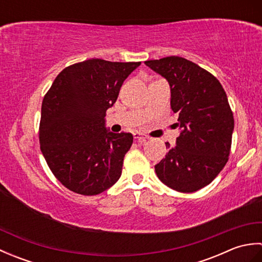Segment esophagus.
<instances>
[{"mask_svg": "<svg viewBox=\"0 0 262 262\" xmlns=\"http://www.w3.org/2000/svg\"><path fill=\"white\" fill-rule=\"evenodd\" d=\"M134 138H135L137 142H140V143H144V142L147 140L146 136H144L143 134H141V133H138V132L134 133Z\"/></svg>", "mask_w": 262, "mask_h": 262, "instance_id": "obj_1", "label": "esophagus"}]
</instances>
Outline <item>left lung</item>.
<instances>
[{
    "instance_id": "obj_1",
    "label": "left lung",
    "mask_w": 262,
    "mask_h": 262,
    "mask_svg": "<svg viewBox=\"0 0 262 262\" xmlns=\"http://www.w3.org/2000/svg\"><path fill=\"white\" fill-rule=\"evenodd\" d=\"M168 80L171 108L181 128L177 145L155 165L159 179L179 192L209 185L229 161L234 118L220 81L190 60L179 56L146 60Z\"/></svg>"
}]
</instances>
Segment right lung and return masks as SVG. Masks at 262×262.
I'll return each mask as SVG.
<instances>
[{"instance_id":"obj_1","label":"right lung","mask_w":262,"mask_h":262,"mask_svg":"<svg viewBox=\"0 0 262 262\" xmlns=\"http://www.w3.org/2000/svg\"><path fill=\"white\" fill-rule=\"evenodd\" d=\"M141 62L92 58L65 68L41 104L39 142L49 169L71 191L94 196L114 186L133 144L104 127L122 83Z\"/></svg>"}]
</instances>
